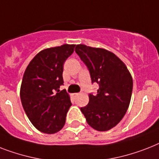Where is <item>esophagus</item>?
I'll use <instances>...</instances> for the list:
<instances>
[{"label":"esophagus","mask_w":159,"mask_h":159,"mask_svg":"<svg viewBox=\"0 0 159 159\" xmlns=\"http://www.w3.org/2000/svg\"><path fill=\"white\" fill-rule=\"evenodd\" d=\"M78 95H79V93H73V94H72V95H73V97H77V96Z\"/></svg>","instance_id":"esophagus-1"}]
</instances>
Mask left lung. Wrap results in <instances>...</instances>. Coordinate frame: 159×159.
<instances>
[{
    "mask_svg": "<svg viewBox=\"0 0 159 159\" xmlns=\"http://www.w3.org/2000/svg\"><path fill=\"white\" fill-rule=\"evenodd\" d=\"M75 51L88 68L91 82L100 86L96 95H89L88 104L81 111L91 127L108 131L122 119L128 109L133 87L131 73L109 50L80 44Z\"/></svg>",
    "mask_w": 159,
    "mask_h": 159,
    "instance_id": "1",
    "label": "left lung"
}]
</instances>
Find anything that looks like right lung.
Returning <instances> with one entry per match:
<instances>
[{"label":"right lung","instance_id":"1","mask_svg":"<svg viewBox=\"0 0 159 159\" xmlns=\"http://www.w3.org/2000/svg\"><path fill=\"white\" fill-rule=\"evenodd\" d=\"M75 45H63L40 51L24 72L20 98L32 124L40 131L54 134L65 124L72 105L64 84L63 68L65 60L74 51Z\"/></svg>","mask_w":159,"mask_h":159}]
</instances>
